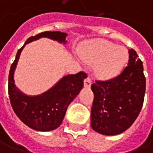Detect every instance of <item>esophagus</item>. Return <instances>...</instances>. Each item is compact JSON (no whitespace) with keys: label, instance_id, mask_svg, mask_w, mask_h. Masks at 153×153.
<instances>
[{"label":"esophagus","instance_id":"34e87169","mask_svg":"<svg viewBox=\"0 0 153 153\" xmlns=\"http://www.w3.org/2000/svg\"><path fill=\"white\" fill-rule=\"evenodd\" d=\"M92 84V81L89 77H87L85 80H84V87L85 88H90V86Z\"/></svg>","mask_w":153,"mask_h":153}]
</instances>
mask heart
Wrapping results in <instances>:
<instances>
[{"instance_id":"b5f03b06","label":"heart","mask_w":153,"mask_h":153,"mask_svg":"<svg viewBox=\"0 0 153 153\" xmlns=\"http://www.w3.org/2000/svg\"><path fill=\"white\" fill-rule=\"evenodd\" d=\"M80 57L94 63V71L101 78H111L118 75L128 59L126 48L117 46L104 39H94L79 48Z\"/></svg>"}]
</instances>
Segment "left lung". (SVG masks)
<instances>
[{
  "label": "left lung",
  "mask_w": 153,
  "mask_h": 153,
  "mask_svg": "<svg viewBox=\"0 0 153 153\" xmlns=\"http://www.w3.org/2000/svg\"><path fill=\"white\" fill-rule=\"evenodd\" d=\"M128 65L117 77L92 84L94 103L91 127L104 135L124 132L137 118L143 105L146 78L136 52L128 49Z\"/></svg>",
  "instance_id": "1"
}]
</instances>
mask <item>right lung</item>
I'll return each mask as SVG.
<instances>
[{
    "label": "right lung",
    "instance_id": "right-lung-1",
    "mask_svg": "<svg viewBox=\"0 0 153 153\" xmlns=\"http://www.w3.org/2000/svg\"><path fill=\"white\" fill-rule=\"evenodd\" d=\"M68 34L60 31H45L27 39L19 49L11 65L8 77V94L15 114L25 125L34 130L48 132L60 126L69 105L83 88L87 74L80 71L75 75L63 76L48 90L37 95H28L15 85L14 72L21 52L25 45L46 37L65 45Z\"/></svg>",
    "mask_w": 153,
    "mask_h": 153
}]
</instances>
